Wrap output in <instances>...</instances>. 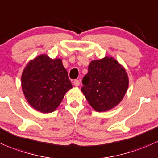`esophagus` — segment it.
I'll return each mask as SVG.
<instances>
[{"label": "esophagus", "instance_id": "obj_1", "mask_svg": "<svg viewBox=\"0 0 158 158\" xmlns=\"http://www.w3.org/2000/svg\"><path fill=\"white\" fill-rule=\"evenodd\" d=\"M73 84H74V86H76V87H78V86L80 85L79 80H74V81H73Z\"/></svg>", "mask_w": 158, "mask_h": 158}]
</instances>
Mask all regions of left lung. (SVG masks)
Listing matches in <instances>:
<instances>
[{
    "instance_id": "left-lung-1",
    "label": "left lung",
    "mask_w": 158,
    "mask_h": 158,
    "mask_svg": "<svg viewBox=\"0 0 158 158\" xmlns=\"http://www.w3.org/2000/svg\"><path fill=\"white\" fill-rule=\"evenodd\" d=\"M81 90L96 111L105 112L118 105L128 87L125 68L114 58L106 57L92 61L83 77Z\"/></svg>"
}]
</instances>
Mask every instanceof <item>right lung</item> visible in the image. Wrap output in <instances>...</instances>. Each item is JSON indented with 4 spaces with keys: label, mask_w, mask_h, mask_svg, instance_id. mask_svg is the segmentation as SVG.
Instances as JSON below:
<instances>
[{
    "label": "right lung",
    "mask_w": 158,
    "mask_h": 158,
    "mask_svg": "<svg viewBox=\"0 0 158 158\" xmlns=\"http://www.w3.org/2000/svg\"><path fill=\"white\" fill-rule=\"evenodd\" d=\"M22 89L32 107L43 113L53 112L72 88L68 71L59 58L41 55L29 62L21 77Z\"/></svg>",
    "instance_id": "obj_1"
}]
</instances>
